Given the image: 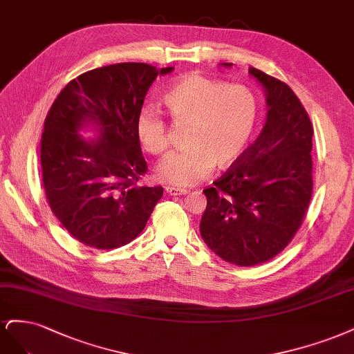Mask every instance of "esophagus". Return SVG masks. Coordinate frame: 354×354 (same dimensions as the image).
Segmentation results:
<instances>
[{"label": "esophagus", "instance_id": "1", "mask_svg": "<svg viewBox=\"0 0 354 354\" xmlns=\"http://www.w3.org/2000/svg\"><path fill=\"white\" fill-rule=\"evenodd\" d=\"M166 192L167 196H185V194H188L187 189H178L172 187H166Z\"/></svg>", "mask_w": 354, "mask_h": 354}]
</instances>
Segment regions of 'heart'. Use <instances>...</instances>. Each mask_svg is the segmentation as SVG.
<instances>
[{"label":"heart","instance_id":"heart-1","mask_svg":"<svg viewBox=\"0 0 354 354\" xmlns=\"http://www.w3.org/2000/svg\"><path fill=\"white\" fill-rule=\"evenodd\" d=\"M176 124H187L185 148L156 167L163 184L187 188L207 178L214 165L225 169L243 153L254 131L259 101L245 85H227L198 73L180 76L163 94ZM144 150L162 154L169 147L167 124L154 107H142L135 122Z\"/></svg>","mask_w":354,"mask_h":354}]
</instances>
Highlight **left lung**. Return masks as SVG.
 I'll return each mask as SVG.
<instances>
[{
    "mask_svg": "<svg viewBox=\"0 0 354 354\" xmlns=\"http://www.w3.org/2000/svg\"><path fill=\"white\" fill-rule=\"evenodd\" d=\"M230 67L231 63H223ZM265 88L268 116L253 145L203 192L200 234L227 263L254 266L290 244L313 189V127L299 97L279 79L250 67Z\"/></svg>",
    "mask_w": 354,
    "mask_h": 354,
    "instance_id": "obj_1",
    "label": "left lung"
}]
</instances>
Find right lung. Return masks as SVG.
Listing matches in <instances>:
<instances>
[{"instance_id": "add662e5", "label": "right lung", "mask_w": 354, "mask_h": 354, "mask_svg": "<svg viewBox=\"0 0 354 354\" xmlns=\"http://www.w3.org/2000/svg\"><path fill=\"white\" fill-rule=\"evenodd\" d=\"M172 71L145 63L98 67L71 81L53 102L41 138L45 197L79 243L98 250L131 243L162 198V187L138 184L148 167L135 122L157 75ZM85 127L97 138L79 136Z\"/></svg>"}]
</instances>
